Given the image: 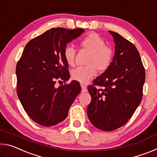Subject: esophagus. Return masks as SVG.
<instances>
[{
	"label": "esophagus",
	"instance_id": "1",
	"mask_svg": "<svg viewBox=\"0 0 157 157\" xmlns=\"http://www.w3.org/2000/svg\"><path fill=\"white\" fill-rule=\"evenodd\" d=\"M81 87H82V92H86L87 91V88L86 86H85V85L84 84H81Z\"/></svg>",
	"mask_w": 157,
	"mask_h": 157
}]
</instances>
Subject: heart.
<instances>
[{
	"label": "heart",
	"instance_id": "b5f03b06",
	"mask_svg": "<svg viewBox=\"0 0 157 157\" xmlns=\"http://www.w3.org/2000/svg\"><path fill=\"white\" fill-rule=\"evenodd\" d=\"M81 47L91 52L86 66H79L72 71V78L81 83L86 84L96 75L97 70L105 71L111 64L113 57L111 48L105 45V42L96 33H91L79 42ZM75 50L71 45L63 49V57L70 66L75 64Z\"/></svg>",
	"mask_w": 157,
	"mask_h": 157
}]
</instances>
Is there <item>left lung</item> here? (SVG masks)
Returning <instances> with one entry per match:
<instances>
[{"instance_id": "left-lung-1", "label": "left lung", "mask_w": 157, "mask_h": 157, "mask_svg": "<svg viewBox=\"0 0 157 157\" xmlns=\"http://www.w3.org/2000/svg\"><path fill=\"white\" fill-rule=\"evenodd\" d=\"M115 43L113 62L88 87L91 101L87 115L93 125L105 132L119 128L132 118L141 102L145 73L134 44L109 31Z\"/></svg>"}]
</instances>
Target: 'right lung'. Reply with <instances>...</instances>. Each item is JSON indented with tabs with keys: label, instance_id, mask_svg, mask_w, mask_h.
I'll use <instances>...</instances> for the list:
<instances>
[{
	"label": "right lung",
	"instance_id": "obj_1",
	"mask_svg": "<svg viewBox=\"0 0 157 157\" xmlns=\"http://www.w3.org/2000/svg\"><path fill=\"white\" fill-rule=\"evenodd\" d=\"M84 32L52 28L26 44L16 68L17 92L25 112L39 124L50 127L63 121L81 91L75 80L58 88L55 84L57 79L70 78L63 49Z\"/></svg>",
	"mask_w": 157,
	"mask_h": 157
}]
</instances>
